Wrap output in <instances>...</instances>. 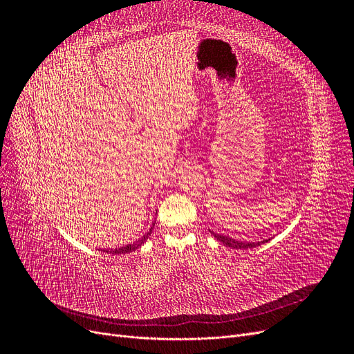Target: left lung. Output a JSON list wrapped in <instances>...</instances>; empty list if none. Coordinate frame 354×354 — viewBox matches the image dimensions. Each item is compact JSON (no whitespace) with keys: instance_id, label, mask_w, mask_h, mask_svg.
Instances as JSON below:
<instances>
[{"instance_id":"left-lung-1","label":"left lung","mask_w":354,"mask_h":354,"mask_svg":"<svg viewBox=\"0 0 354 354\" xmlns=\"http://www.w3.org/2000/svg\"><path fill=\"white\" fill-rule=\"evenodd\" d=\"M211 232V230H209ZM211 234L214 238H216L218 242L224 243L226 246H229V248H233V250H248V248H255V246H260L261 243H266L267 241L270 239H264L261 242H246V241H238V239H232L229 236H224V234H220V233H214L211 232Z\"/></svg>"}]
</instances>
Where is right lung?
Instances as JSON below:
<instances>
[{"instance_id": "1", "label": "right lung", "mask_w": 354, "mask_h": 354, "mask_svg": "<svg viewBox=\"0 0 354 354\" xmlns=\"http://www.w3.org/2000/svg\"><path fill=\"white\" fill-rule=\"evenodd\" d=\"M153 226H155V223H153ZM153 226L149 229V232L145 234V236L142 238V239H138L137 242H134V243H128V245H125V246H121V248H115V250H103V252H111V254H127V252H131V251H134V250H137L138 246H142L145 242H146V239L151 236V233H152V230H153Z\"/></svg>"}]
</instances>
